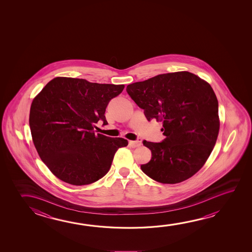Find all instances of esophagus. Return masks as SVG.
I'll return each instance as SVG.
<instances>
[{
  "instance_id": "34e87169",
  "label": "esophagus",
  "mask_w": 252,
  "mask_h": 252,
  "mask_svg": "<svg viewBox=\"0 0 252 252\" xmlns=\"http://www.w3.org/2000/svg\"><path fill=\"white\" fill-rule=\"evenodd\" d=\"M140 145H141L140 140H130L129 141V146L131 148H137V147H140Z\"/></svg>"
}]
</instances>
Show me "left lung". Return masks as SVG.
Returning a JSON list of instances; mask_svg holds the SVG:
<instances>
[{
    "label": "left lung",
    "instance_id": "left-lung-1",
    "mask_svg": "<svg viewBox=\"0 0 252 252\" xmlns=\"http://www.w3.org/2000/svg\"><path fill=\"white\" fill-rule=\"evenodd\" d=\"M126 91L149 121L162 122L166 136L160 143L143 141L152 157L141 170L161 184L191 178L207 161L220 130L218 100L210 84L180 71L129 84Z\"/></svg>",
    "mask_w": 252,
    "mask_h": 252
}]
</instances>
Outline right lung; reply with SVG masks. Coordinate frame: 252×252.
Returning <instances> with one entry per match:
<instances>
[{
  "mask_svg": "<svg viewBox=\"0 0 252 252\" xmlns=\"http://www.w3.org/2000/svg\"><path fill=\"white\" fill-rule=\"evenodd\" d=\"M124 84L56 77L34 97L29 124L34 146L56 178L73 186L90 185L107 173L117 150L127 140L95 133L110 100Z\"/></svg>",
  "mask_w": 252,
  "mask_h": 252,
  "instance_id": "add662e5",
  "label": "right lung"
}]
</instances>
